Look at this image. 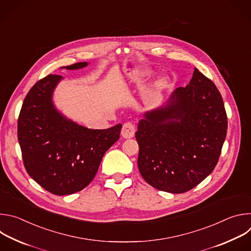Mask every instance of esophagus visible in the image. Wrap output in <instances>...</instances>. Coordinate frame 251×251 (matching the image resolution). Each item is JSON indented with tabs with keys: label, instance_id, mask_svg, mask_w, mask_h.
Segmentation results:
<instances>
[{
	"label": "esophagus",
	"instance_id": "34e87169",
	"mask_svg": "<svg viewBox=\"0 0 251 251\" xmlns=\"http://www.w3.org/2000/svg\"><path fill=\"white\" fill-rule=\"evenodd\" d=\"M121 134L126 139H130V138L134 137V135H135V126L130 122L125 123L122 127Z\"/></svg>",
	"mask_w": 251,
	"mask_h": 251
}]
</instances>
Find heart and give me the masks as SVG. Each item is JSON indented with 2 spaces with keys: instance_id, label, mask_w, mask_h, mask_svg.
<instances>
[{
  "instance_id": "obj_1",
  "label": "heart",
  "mask_w": 251,
  "mask_h": 251,
  "mask_svg": "<svg viewBox=\"0 0 251 251\" xmlns=\"http://www.w3.org/2000/svg\"><path fill=\"white\" fill-rule=\"evenodd\" d=\"M167 82H168L167 77L164 76V75H162V76H160V77L157 79V81H156V86H157L158 88H162V87H164V86L167 84Z\"/></svg>"
}]
</instances>
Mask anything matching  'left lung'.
<instances>
[{"instance_id":"obj_1","label":"left lung","mask_w":251,"mask_h":251,"mask_svg":"<svg viewBox=\"0 0 251 251\" xmlns=\"http://www.w3.org/2000/svg\"><path fill=\"white\" fill-rule=\"evenodd\" d=\"M227 130L220 91L195 68L186 87H177L165 104L143 114L135 133L138 168L152 187L186 193L217 166Z\"/></svg>"}]
</instances>
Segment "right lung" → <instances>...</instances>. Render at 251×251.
<instances>
[{
    "instance_id": "add662e5",
    "label": "right lung",
    "mask_w": 251,
    "mask_h": 251,
    "mask_svg": "<svg viewBox=\"0 0 251 251\" xmlns=\"http://www.w3.org/2000/svg\"><path fill=\"white\" fill-rule=\"evenodd\" d=\"M77 62L68 70L86 67ZM62 76L50 75L26 94L18 120V139L27 174L45 190L57 196L71 195L87 187L101 160L119 139L122 125L88 129L63 115L52 96Z\"/></svg>"
}]
</instances>
